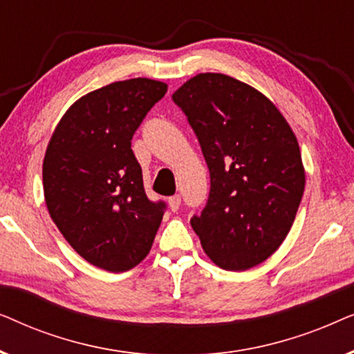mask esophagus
<instances>
[{"label": "esophagus", "instance_id": "34e87169", "mask_svg": "<svg viewBox=\"0 0 354 354\" xmlns=\"http://www.w3.org/2000/svg\"><path fill=\"white\" fill-rule=\"evenodd\" d=\"M180 203H182V200H180V196H178V195H174L167 200V205H169V207H171V211H174V212H176L178 207H180Z\"/></svg>", "mask_w": 354, "mask_h": 354}]
</instances>
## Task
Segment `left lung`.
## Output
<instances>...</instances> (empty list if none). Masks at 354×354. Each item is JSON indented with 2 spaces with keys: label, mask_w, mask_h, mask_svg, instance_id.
Here are the masks:
<instances>
[{
  "label": "left lung",
  "mask_w": 354,
  "mask_h": 354,
  "mask_svg": "<svg viewBox=\"0 0 354 354\" xmlns=\"http://www.w3.org/2000/svg\"><path fill=\"white\" fill-rule=\"evenodd\" d=\"M172 100L200 140L211 192L192 227L212 263L246 270L287 239L306 174L297 135L264 93L216 72L196 74Z\"/></svg>",
  "instance_id": "left-lung-1"
}]
</instances>
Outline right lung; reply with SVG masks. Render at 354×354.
I'll use <instances>...</instances> for the list:
<instances>
[{
  "mask_svg": "<svg viewBox=\"0 0 354 354\" xmlns=\"http://www.w3.org/2000/svg\"><path fill=\"white\" fill-rule=\"evenodd\" d=\"M167 84L129 79L71 104L46 147L43 193L53 222L85 261L125 272L147 258L164 203H151L130 148L135 130Z\"/></svg>",
  "mask_w": 354,
  "mask_h": 354,
  "instance_id": "add662e5",
  "label": "right lung"
}]
</instances>
